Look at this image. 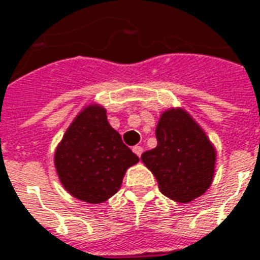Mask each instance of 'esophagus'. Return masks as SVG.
Wrapping results in <instances>:
<instances>
[{"label": "esophagus", "mask_w": 260, "mask_h": 260, "mask_svg": "<svg viewBox=\"0 0 260 260\" xmlns=\"http://www.w3.org/2000/svg\"><path fill=\"white\" fill-rule=\"evenodd\" d=\"M133 151L137 154L139 157H141V154H143V147H141V146H134Z\"/></svg>", "instance_id": "esophagus-1"}]
</instances>
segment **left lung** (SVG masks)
Wrapping results in <instances>:
<instances>
[{
    "instance_id": "8db88e82",
    "label": "left lung",
    "mask_w": 260,
    "mask_h": 260,
    "mask_svg": "<svg viewBox=\"0 0 260 260\" xmlns=\"http://www.w3.org/2000/svg\"><path fill=\"white\" fill-rule=\"evenodd\" d=\"M157 147L141 154V161L157 178L162 194L189 202L211 185L215 150L208 137L181 109L161 114L155 128Z\"/></svg>"
}]
</instances>
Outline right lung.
Wrapping results in <instances>:
<instances>
[{"instance_id": "right-lung-1", "label": "right lung", "mask_w": 260, "mask_h": 260, "mask_svg": "<svg viewBox=\"0 0 260 260\" xmlns=\"http://www.w3.org/2000/svg\"><path fill=\"white\" fill-rule=\"evenodd\" d=\"M137 161L100 106L86 107L79 114L55 153V167L66 191L89 204L116 194L126 170Z\"/></svg>"}]
</instances>
